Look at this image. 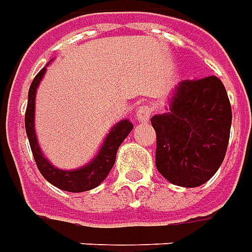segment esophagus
Wrapping results in <instances>:
<instances>
[{
	"instance_id": "esophagus-1",
	"label": "esophagus",
	"mask_w": 252,
	"mask_h": 252,
	"mask_svg": "<svg viewBox=\"0 0 252 252\" xmlns=\"http://www.w3.org/2000/svg\"><path fill=\"white\" fill-rule=\"evenodd\" d=\"M152 113H153L152 106H149V104H142V106H139L138 110H137V119H138L139 122H142V124H146V122H149Z\"/></svg>"
}]
</instances>
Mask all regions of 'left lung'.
<instances>
[{
	"label": "left lung",
	"instance_id": "1",
	"mask_svg": "<svg viewBox=\"0 0 252 252\" xmlns=\"http://www.w3.org/2000/svg\"><path fill=\"white\" fill-rule=\"evenodd\" d=\"M157 134L156 166L172 184L194 188L223 162L232 111L216 76L183 80L169 98L168 111L150 119Z\"/></svg>",
	"mask_w": 252,
	"mask_h": 252
}]
</instances>
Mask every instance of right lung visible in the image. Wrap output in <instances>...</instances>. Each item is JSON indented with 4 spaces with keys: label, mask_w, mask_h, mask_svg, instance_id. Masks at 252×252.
<instances>
[{
    "label": "right lung",
    "mask_w": 252,
    "mask_h": 252,
    "mask_svg": "<svg viewBox=\"0 0 252 252\" xmlns=\"http://www.w3.org/2000/svg\"><path fill=\"white\" fill-rule=\"evenodd\" d=\"M45 71L47 67H44L36 75V78L33 79L29 87L28 106L25 113V130L36 165L44 179L55 187H58L59 189L76 193V192H86L90 189L96 188L107 177L114 166L118 148L127 137L128 133L133 130V124L128 119H122L117 125H114L108 131L107 137L104 138L102 146L99 148L96 156L84 166L71 169V170H64L53 166L38 146L37 135L34 130V103H36L34 99H36L38 84L45 75Z\"/></svg>",
    "instance_id": "add662e5"
}]
</instances>
